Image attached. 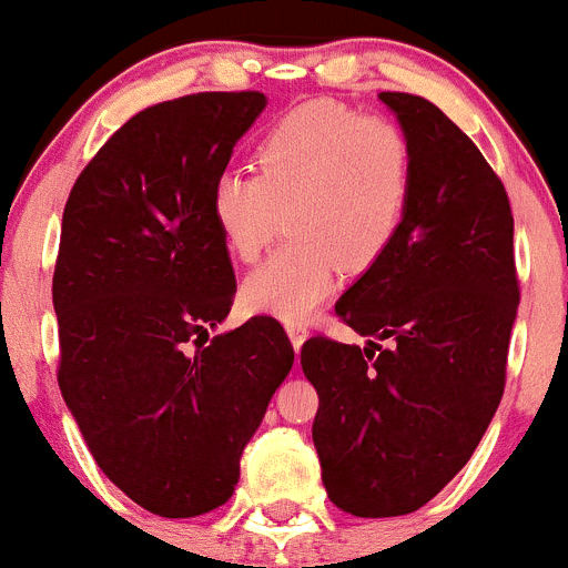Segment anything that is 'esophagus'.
<instances>
[{
	"label": "esophagus",
	"instance_id": "obj_1",
	"mask_svg": "<svg viewBox=\"0 0 568 568\" xmlns=\"http://www.w3.org/2000/svg\"><path fill=\"white\" fill-rule=\"evenodd\" d=\"M286 334H290L292 347H295V351H301V345L306 342L308 331H306V325H301V323H286Z\"/></svg>",
	"mask_w": 568,
	"mask_h": 568
}]
</instances>
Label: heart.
Instances as JSON below:
<instances>
[{
	"mask_svg": "<svg viewBox=\"0 0 568 568\" xmlns=\"http://www.w3.org/2000/svg\"><path fill=\"white\" fill-rule=\"evenodd\" d=\"M256 171H226L212 187V217L232 256L256 262L243 284L251 312L301 323L331 295L339 265L358 273L389 251L414 190V145L386 115L308 101L278 118L256 145Z\"/></svg>",
	"mask_w": 568,
	"mask_h": 568,
	"instance_id": "b5f03b06",
	"label": "heart"
}]
</instances>
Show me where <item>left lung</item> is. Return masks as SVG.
<instances>
[{"mask_svg": "<svg viewBox=\"0 0 568 568\" xmlns=\"http://www.w3.org/2000/svg\"><path fill=\"white\" fill-rule=\"evenodd\" d=\"M381 101L412 138V204L389 251L336 301V317L373 339L301 347L323 486L367 519L423 508L473 458L503 400L519 306L514 215L486 156L434 101Z\"/></svg>", "mask_w": 568, "mask_h": 568, "instance_id": "1", "label": "left lung"}]
</instances>
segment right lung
<instances>
[{
    "mask_svg": "<svg viewBox=\"0 0 568 568\" xmlns=\"http://www.w3.org/2000/svg\"><path fill=\"white\" fill-rule=\"evenodd\" d=\"M265 104L260 91H215L145 106L65 201L52 278L60 392L101 473L168 519L232 497L295 358L265 314L205 342L237 292L212 187Z\"/></svg>",
    "mask_w": 568,
    "mask_h": 568,
    "instance_id": "obj_1",
    "label": "right lung"
}]
</instances>
